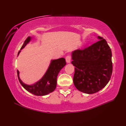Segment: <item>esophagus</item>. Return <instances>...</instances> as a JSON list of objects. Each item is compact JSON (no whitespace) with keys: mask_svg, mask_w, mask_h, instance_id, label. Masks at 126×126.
I'll return each mask as SVG.
<instances>
[{"mask_svg":"<svg viewBox=\"0 0 126 126\" xmlns=\"http://www.w3.org/2000/svg\"><path fill=\"white\" fill-rule=\"evenodd\" d=\"M71 59V56L70 55H67L66 57V61L67 63H70Z\"/></svg>","mask_w":126,"mask_h":126,"instance_id":"1","label":"esophagus"}]
</instances>
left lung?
Here are the masks:
<instances>
[{"label":"left lung","instance_id":"obj_1","mask_svg":"<svg viewBox=\"0 0 126 126\" xmlns=\"http://www.w3.org/2000/svg\"><path fill=\"white\" fill-rule=\"evenodd\" d=\"M89 47L75 50L71 63L75 67L74 83L78 90L96 93L105 87L112 72L111 49L103 38Z\"/></svg>","mask_w":126,"mask_h":126}]
</instances>
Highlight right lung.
Wrapping results in <instances>:
<instances>
[{
  "label": "right lung",
  "mask_w": 126,
  "mask_h": 126,
  "mask_svg": "<svg viewBox=\"0 0 126 126\" xmlns=\"http://www.w3.org/2000/svg\"><path fill=\"white\" fill-rule=\"evenodd\" d=\"M31 37H27L21 49L25 47L26 44L28 43ZM20 51H19V53ZM66 64V60L63 58L56 60H53L49 66L46 73L40 81L33 85H27L21 81L19 77V71L17 70V76L20 84L24 88L30 93L36 96H44L54 91L56 88L57 78L60 70Z\"/></svg>",
  "instance_id": "1"
}]
</instances>
